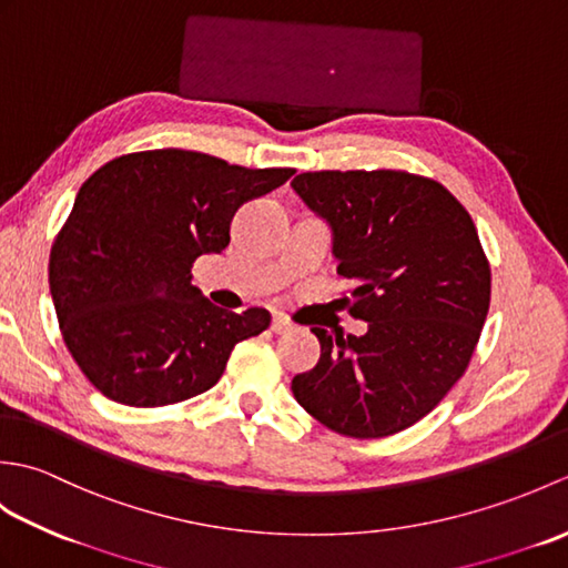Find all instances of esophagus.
<instances>
[{
    "instance_id": "34e87169",
    "label": "esophagus",
    "mask_w": 568,
    "mask_h": 568,
    "mask_svg": "<svg viewBox=\"0 0 568 568\" xmlns=\"http://www.w3.org/2000/svg\"><path fill=\"white\" fill-rule=\"evenodd\" d=\"M271 329L275 332V334H285V332H291V329H295V324L287 320L285 315H273V322H271Z\"/></svg>"
}]
</instances>
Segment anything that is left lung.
Wrapping results in <instances>:
<instances>
[{"label":"left lung","mask_w":568,"mask_h":568,"mask_svg":"<svg viewBox=\"0 0 568 568\" xmlns=\"http://www.w3.org/2000/svg\"><path fill=\"white\" fill-rule=\"evenodd\" d=\"M293 187L332 224L336 273L364 336L317 334V366L293 395L336 434L381 439L413 427L464 376L490 307V263L449 190L407 171L300 173Z\"/></svg>","instance_id":"8db88e82"}]
</instances>
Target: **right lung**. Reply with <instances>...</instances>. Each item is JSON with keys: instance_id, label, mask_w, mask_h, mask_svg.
<instances>
[{"instance_id": "1", "label": "right lung", "mask_w": 568, "mask_h": 568, "mask_svg": "<svg viewBox=\"0 0 568 568\" xmlns=\"http://www.w3.org/2000/svg\"><path fill=\"white\" fill-rule=\"evenodd\" d=\"M293 173L153 149L84 180L53 241L48 283L68 352L104 397L129 407L190 400L222 378L239 342L268 329V310L212 305L190 268L229 246L241 204Z\"/></svg>"}]
</instances>
